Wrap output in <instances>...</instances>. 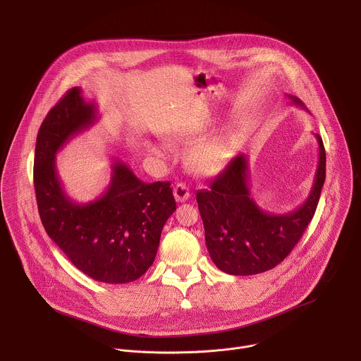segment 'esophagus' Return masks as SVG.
Segmentation results:
<instances>
[{
    "label": "esophagus",
    "mask_w": 361,
    "mask_h": 361,
    "mask_svg": "<svg viewBox=\"0 0 361 361\" xmlns=\"http://www.w3.org/2000/svg\"><path fill=\"white\" fill-rule=\"evenodd\" d=\"M174 198H176L178 202L187 201V200L190 198V190H188V187H187L185 184H183V183L176 184V187H174Z\"/></svg>",
    "instance_id": "1"
}]
</instances>
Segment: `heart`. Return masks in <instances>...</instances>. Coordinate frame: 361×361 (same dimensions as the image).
Masks as SVG:
<instances>
[{"label": "heart", "instance_id": "obj_1", "mask_svg": "<svg viewBox=\"0 0 361 361\" xmlns=\"http://www.w3.org/2000/svg\"><path fill=\"white\" fill-rule=\"evenodd\" d=\"M173 140L183 138L181 133H174ZM149 151L157 157H164L166 151L159 145H149ZM228 144L223 140H209L195 145L191 151V164L200 174L216 173L228 156Z\"/></svg>", "mask_w": 361, "mask_h": 361}]
</instances>
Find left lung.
I'll return each mask as SVG.
<instances>
[{"label":"left lung","mask_w":361,"mask_h":361,"mask_svg":"<svg viewBox=\"0 0 361 361\" xmlns=\"http://www.w3.org/2000/svg\"><path fill=\"white\" fill-rule=\"evenodd\" d=\"M302 109L301 99L288 95ZM319 142V163L314 183L305 201L286 214L264 212L251 197L248 159L233 157L210 187L197 192L205 244L213 263L231 276H252L280 264L301 238L314 217L326 180V151Z\"/></svg>","instance_id":"left-lung-1"}]
</instances>
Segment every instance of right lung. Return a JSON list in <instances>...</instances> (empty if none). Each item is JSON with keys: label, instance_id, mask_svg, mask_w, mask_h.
Here are the masks:
<instances>
[{"label": "right lung", "instance_id": "obj_1", "mask_svg": "<svg viewBox=\"0 0 361 361\" xmlns=\"http://www.w3.org/2000/svg\"><path fill=\"white\" fill-rule=\"evenodd\" d=\"M95 121V102L84 99L78 87L44 118L34 159L38 213L49 238L80 271L101 283L126 284L154 263L176 200L170 183L147 184L127 164L114 160L107 190L94 201H74L59 178L56 156Z\"/></svg>", "mask_w": 361, "mask_h": 361}]
</instances>
